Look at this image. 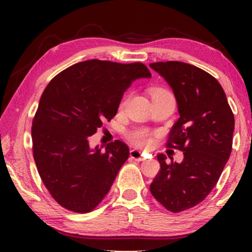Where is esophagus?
<instances>
[{
	"label": "esophagus",
	"mask_w": 252,
	"mask_h": 252,
	"mask_svg": "<svg viewBox=\"0 0 252 252\" xmlns=\"http://www.w3.org/2000/svg\"><path fill=\"white\" fill-rule=\"evenodd\" d=\"M130 157L132 158V159L138 160V161H143L144 160L142 153L140 152L138 149H132V150L130 151Z\"/></svg>",
	"instance_id": "1"
}]
</instances>
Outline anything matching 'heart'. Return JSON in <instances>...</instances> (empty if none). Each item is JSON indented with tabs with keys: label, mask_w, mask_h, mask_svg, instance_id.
<instances>
[{
	"label": "heart",
	"mask_w": 252,
	"mask_h": 252,
	"mask_svg": "<svg viewBox=\"0 0 252 252\" xmlns=\"http://www.w3.org/2000/svg\"><path fill=\"white\" fill-rule=\"evenodd\" d=\"M163 93H168V91H165V90H163V89H160V88H156L151 90L152 96L163 94ZM122 104H123V102H122ZM131 140L136 144V146H141V147L148 146V144L151 143V139H150V136H149V133L147 131L135 132V133L131 135Z\"/></svg>",
	"instance_id": "b5f03b06"
}]
</instances>
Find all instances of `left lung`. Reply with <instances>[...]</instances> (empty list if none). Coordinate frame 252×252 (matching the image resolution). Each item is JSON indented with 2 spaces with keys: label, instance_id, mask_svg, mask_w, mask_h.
Here are the masks:
<instances>
[{
  "label": "left lung",
  "instance_id": "left-lung-1",
  "mask_svg": "<svg viewBox=\"0 0 252 252\" xmlns=\"http://www.w3.org/2000/svg\"><path fill=\"white\" fill-rule=\"evenodd\" d=\"M172 89L179 119L168 146L183 151L181 163L158 155L160 171L150 192L169 211L180 212L203 201L218 182L232 149L234 118L222 87L199 67L178 61L151 63Z\"/></svg>",
  "mask_w": 252,
  "mask_h": 252
}]
</instances>
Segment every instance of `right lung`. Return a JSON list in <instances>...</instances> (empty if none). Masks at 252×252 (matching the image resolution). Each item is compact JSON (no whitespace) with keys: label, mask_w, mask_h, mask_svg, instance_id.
Returning a JSON list of instances; mask_svg holds the SVG:
<instances>
[{"label":"right lung","mask_w":252,"mask_h":252,"mask_svg":"<svg viewBox=\"0 0 252 252\" xmlns=\"http://www.w3.org/2000/svg\"><path fill=\"white\" fill-rule=\"evenodd\" d=\"M151 74L142 63L88 60L62 71L45 88L32 123L33 157L55 201L85 213L109 192L129 158L120 140L90 147V136L116 116L123 93Z\"/></svg>","instance_id":"1"}]
</instances>
